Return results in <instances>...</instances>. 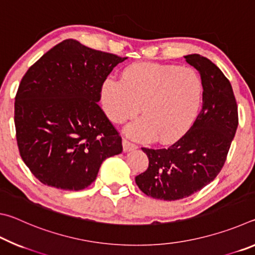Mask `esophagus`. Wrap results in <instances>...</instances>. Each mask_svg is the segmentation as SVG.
<instances>
[{
    "label": "esophagus",
    "instance_id": "esophagus-1",
    "mask_svg": "<svg viewBox=\"0 0 255 255\" xmlns=\"http://www.w3.org/2000/svg\"><path fill=\"white\" fill-rule=\"evenodd\" d=\"M123 147H124V152H129V150L136 149L137 145L130 143V141L127 140L126 138H124V139H123Z\"/></svg>",
    "mask_w": 255,
    "mask_h": 255
}]
</instances>
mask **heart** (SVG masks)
I'll return each instance as SVG.
<instances>
[{
	"label": "heart",
	"instance_id": "b5f03b06",
	"mask_svg": "<svg viewBox=\"0 0 255 255\" xmlns=\"http://www.w3.org/2000/svg\"><path fill=\"white\" fill-rule=\"evenodd\" d=\"M101 103L107 117L124 124L139 114L126 133L138 140L171 144L180 139L199 111L202 82L189 67L153 62L133 63L124 68L122 79L109 76L102 82Z\"/></svg>",
	"mask_w": 255,
	"mask_h": 255
}]
</instances>
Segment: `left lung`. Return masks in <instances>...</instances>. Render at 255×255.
<instances>
[{"label":"left lung","instance_id":"8db88e82","mask_svg":"<svg viewBox=\"0 0 255 255\" xmlns=\"http://www.w3.org/2000/svg\"><path fill=\"white\" fill-rule=\"evenodd\" d=\"M184 58L200 73L202 109L191 128L169 147H141L149 163L135 181L154 199H183L214 181L239 125L234 92L223 72L204 56L192 54Z\"/></svg>","mask_w":255,"mask_h":255}]
</instances>
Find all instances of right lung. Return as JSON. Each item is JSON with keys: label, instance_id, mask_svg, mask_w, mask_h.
I'll return each mask as SVG.
<instances>
[{"label": "right lung", "instance_id": "right-lung-1", "mask_svg": "<svg viewBox=\"0 0 255 255\" xmlns=\"http://www.w3.org/2000/svg\"><path fill=\"white\" fill-rule=\"evenodd\" d=\"M125 59L66 39L25 73L14 102L16 143L41 183L83 190L106 158L123 152L122 136L98 102L102 82Z\"/></svg>", "mask_w": 255, "mask_h": 255}]
</instances>
